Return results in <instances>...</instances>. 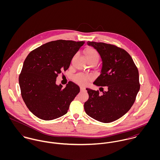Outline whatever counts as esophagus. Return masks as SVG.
<instances>
[{"label": "esophagus", "instance_id": "esophagus-1", "mask_svg": "<svg viewBox=\"0 0 160 160\" xmlns=\"http://www.w3.org/2000/svg\"><path fill=\"white\" fill-rule=\"evenodd\" d=\"M80 90L81 92L84 91L85 90V88L84 87H80Z\"/></svg>", "mask_w": 160, "mask_h": 160}]
</instances>
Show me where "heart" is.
Instances as JSON below:
<instances>
[{"label": "heart", "instance_id": "b5f03b06", "mask_svg": "<svg viewBox=\"0 0 160 160\" xmlns=\"http://www.w3.org/2000/svg\"><path fill=\"white\" fill-rule=\"evenodd\" d=\"M84 53H85L86 58L89 63L91 62H95L97 63L100 58V55L98 52L95 49L91 47H88L86 49ZM89 79H90L89 77L88 76L79 74L75 76L74 78V80L78 84L84 86L88 83Z\"/></svg>", "mask_w": 160, "mask_h": 160}]
</instances>
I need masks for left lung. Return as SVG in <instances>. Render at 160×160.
<instances>
[{
	"instance_id": "left-lung-1",
	"label": "left lung",
	"mask_w": 160,
	"mask_h": 160,
	"mask_svg": "<svg viewBox=\"0 0 160 160\" xmlns=\"http://www.w3.org/2000/svg\"><path fill=\"white\" fill-rule=\"evenodd\" d=\"M100 54L102 67L93 84L99 91L86 89L89 99L84 103L86 113L102 122H110L126 114L133 105L140 89L138 71L131 55L124 49L103 42H88ZM102 87L108 90L103 92Z\"/></svg>"
}]
</instances>
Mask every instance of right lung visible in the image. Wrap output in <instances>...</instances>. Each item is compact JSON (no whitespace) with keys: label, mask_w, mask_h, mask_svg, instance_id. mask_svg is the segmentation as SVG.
<instances>
[{"label":"right lung","mask_w":160,"mask_h":160,"mask_svg":"<svg viewBox=\"0 0 160 160\" xmlns=\"http://www.w3.org/2000/svg\"><path fill=\"white\" fill-rule=\"evenodd\" d=\"M84 41L57 40L32 50L26 58L19 84L26 107L38 118L49 121L66 114L71 102L80 91L69 81L65 88L56 84L62 70L66 71L71 60Z\"/></svg>","instance_id":"add662e5"}]
</instances>
